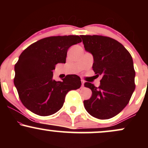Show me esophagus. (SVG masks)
Listing matches in <instances>:
<instances>
[{
  "mask_svg": "<svg viewBox=\"0 0 148 148\" xmlns=\"http://www.w3.org/2000/svg\"><path fill=\"white\" fill-rule=\"evenodd\" d=\"M84 84H85V81H84V80H81V86H82V87H84Z\"/></svg>",
  "mask_w": 148,
  "mask_h": 148,
  "instance_id": "obj_1",
  "label": "esophagus"
}]
</instances>
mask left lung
<instances>
[{
    "label": "left lung",
    "mask_w": 148,
    "mask_h": 148,
    "mask_svg": "<svg viewBox=\"0 0 148 148\" xmlns=\"http://www.w3.org/2000/svg\"><path fill=\"white\" fill-rule=\"evenodd\" d=\"M86 51L93 56L92 69L101 76L100 86H84L92 97L84 101L90 115L105 120L118 115L128 104L135 89V70L130 52L120 42L101 35H80Z\"/></svg>",
    "instance_id": "obj_1"
}]
</instances>
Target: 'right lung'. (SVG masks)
Returning a JSON list of instances; mask_svg holds the SVG:
<instances>
[{
	"label": "right lung",
	"instance_id": "add662e5",
	"mask_svg": "<svg viewBox=\"0 0 148 148\" xmlns=\"http://www.w3.org/2000/svg\"><path fill=\"white\" fill-rule=\"evenodd\" d=\"M80 42L78 35L49 37L21 53L14 66V84L25 108L41 116L54 114L63 106L67 93L81 87L76 74L66 76L62 81L53 79L56 64L65 63L68 49Z\"/></svg>",
	"mask_w": 148,
	"mask_h": 148
}]
</instances>
